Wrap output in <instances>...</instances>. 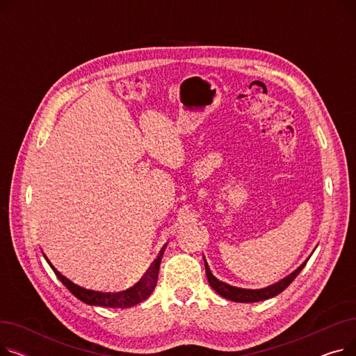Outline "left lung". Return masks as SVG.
Listing matches in <instances>:
<instances>
[{"label": "left lung", "instance_id": "obj_1", "mask_svg": "<svg viewBox=\"0 0 356 356\" xmlns=\"http://www.w3.org/2000/svg\"><path fill=\"white\" fill-rule=\"evenodd\" d=\"M203 261H204V268H207V277H208V282L211 284V287L222 297L228 298V300H232V302H236V303H254V302H263V300H267V298H271L277 294H280L282 291H284L290 284L293 280L300 274V271L303 270V267L306 266V263L309 261V258L305 261V263L298 267L296 271H293L290 275L284 277L283 280H280V282L268 286V287H264V289H241V287H235V286H231L228 283H223L220 282V280H218L209 266H208V261L207 258L203 257Z\"/></svg>", "mask_w": 356, "mask_h": 356}]
</instances>
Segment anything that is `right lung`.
Here are the masks:
<instances>
[{
  "mask_svg": "<svg viewBox=\"0 0 356 356\" xmlns=\"http://www.w3.org/2000/svg\"><path fill=\"white\" fill-rule=\"evenodd\" d=\"M164 247L160 251L159 257L153 261V264L148 267L145 274L140 278V282H137L133 287H129L122 291L117 293H104V291H97V290H89L85 287H81L78 284H74L70 282L69 278H66L60 271L56 270L50 261L46 258L49 266L54 271V274L58 275V278L65 284V287L74 296L79 298L81 302L90 305V306H104V307H117V309H127V307H133L138 303H141L145 298L149 297V294L153 293L156 284H157V277H159V270H160V263H161V257L164 254ZM44 255V254H43Z\"/></svg>",
  "mask_w": 356,
  "mask_h": 356,
  "instance_id": "obj_1",
  "label": "right lung"
}]
</instances>
